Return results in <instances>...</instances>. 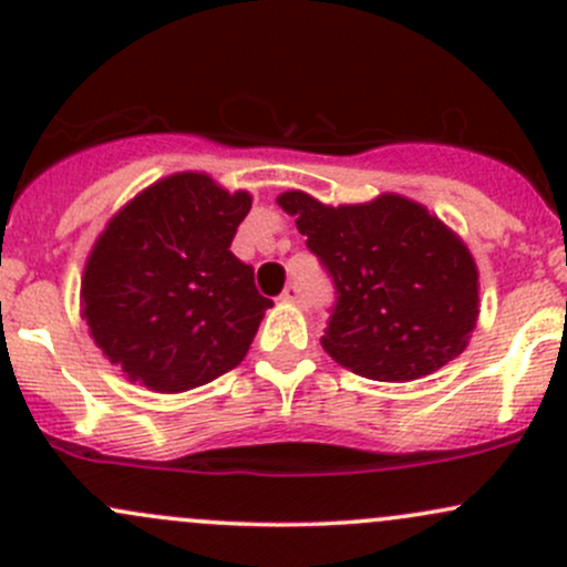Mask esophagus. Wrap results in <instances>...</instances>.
I'll return each mask as SVG.
<instances>
[{
	"mask_svg": "<svg viewBox=\"0 0 567 567\" xmlns=\"http://www.w3.org/2000/svg\"><path fill=\"white\" fill-rule=\"evenodd\" d=\"M281 297H284L286 302H291V306H302V302H306V295H302V289H300V286H297V284L286 286Z\"/></svg>",
	"mask_w": 567,
	"mask_h": 567,
	"instance_id": "1",
	"label": "esophagus"
}]
</instances>
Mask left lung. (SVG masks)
Instances as JSON below:
<instances>
[{
	"label": "left lung",
	"mask_w": 567,
	"mask_h": 567,
	"mask_svg": "<svg viewBox=\"0 0 567 567\" xmlns=\"http://www.w3.org/2000/svg\"><path fill=\"white\" fill-rule=\"evenodd\" d=\"M278 204L336 286L322 336L336 363L377 382H410L464 352L477 322V267L423 204L382 194L327 207L302 190Z\"/></svg>",
	"instance_id": "1"
}]
</instances>
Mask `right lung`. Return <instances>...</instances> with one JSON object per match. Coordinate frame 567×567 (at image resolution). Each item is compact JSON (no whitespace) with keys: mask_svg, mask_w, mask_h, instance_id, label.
<instances>
[{"mask_svg":"<svg viewBox=\"0 0 567 567\" xmlns=\"http://www.w3.org/2000/svg\"><path fill=\"white\" fill-rule=\"evenodd\" d=\"M248 209L245 190L183 172L109 220L81 278V317L131 382L185 393L243 363L272 306L229 250Z\"/></svg>","mask_w":567,"mask_h":567,"instance_id":"1","label":"right lung"}]
</instances>
